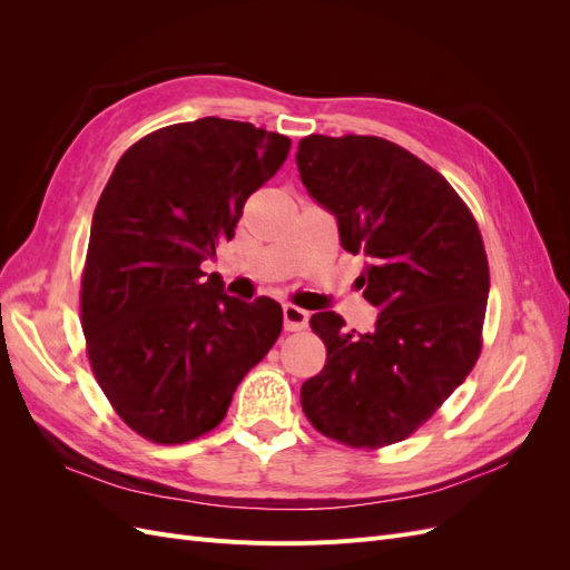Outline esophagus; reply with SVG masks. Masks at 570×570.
Segmentation results:
<instances>
[{"mask_svg": "<svg viewBox=\"0 0 570 570\" xmlns=\"http://www.w3.org/2000/svg\"><path fill=\"white\" fill-rule=\"evenodd\" d=\"M308 314L306 308H299L295 304H285L283 306V321H285V331H304L308 325Z\"/></svg>", "mask_w": 570, "mask_h": 570, "instance_id": "34e87169", "label": "esophagus"}]
</instances>
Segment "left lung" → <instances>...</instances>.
<instances>
[{
    "label": "left lung",
    "mask_w": 570,
    "mask_h": 570,
    "mask_svg": "<svg viewBox=\"0 0 570 570\" xmlns=\"http://www.w3.org/2000/svg\"><path fill=\"white\" fill-rule=\"evenodd\" d=\"M297 168L337 220L340 245L364 254L358 275L377 308L371 333L312 316L325 366L302 409L325 438L377 450L409 438L471 373L490 295L478 223L438 170L383 137L308 135Z\"/></svg>",
    "instance_id": "left-lung-1"
}]
</instances>
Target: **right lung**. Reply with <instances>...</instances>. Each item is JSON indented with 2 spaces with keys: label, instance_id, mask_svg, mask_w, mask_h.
<instances>
[{
  "label": "right lung",
  "instance_id": "1",
  "mask_svg": "<svg viewBox=\"0 0 570 570\" xmlns=\"http://www.w3.org/2000/svg\"><path fill=\"white\" fill-rule=\"evenodd\" d=\"M289 147L243 120L176 124L135 142L97 202L82 333L101 392L151 442L214 430L283 331L278 302L230 297L202 264L235 237L245 202Z\"/></svg>",
  "mask_w": 570,
  "mask_h": 570
}]
</instances>
